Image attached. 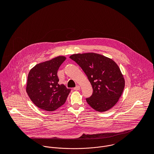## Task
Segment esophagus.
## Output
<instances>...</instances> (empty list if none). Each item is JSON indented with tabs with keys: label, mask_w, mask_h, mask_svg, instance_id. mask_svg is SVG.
<instances>
[{
	"label": "esophagus",
	"mask_w": 154,
	"mask_h": 154,
	"mask_svg": "<svg viewBox=\"0 0 154 154\" xmlns=\"http://www.w3.org/2000/svg\"><path fill=\"white\" fill-rule=\"evenodd\" d=\"M73 89H74V90H76V91H78V90L80 89V87H79V85H77L76 87H75V88H73Z\"/></svg>",
	"instance_id": "34e87169"
}]
</instances>
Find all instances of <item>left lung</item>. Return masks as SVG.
<instances>
[{
    "instance_id": "8db88e82",
    "label": "left lung",
    "mask_w": 154,
    "mask_h": 154,
    "mask_svg": "<svg viewBox=\"0 0 154 154\" xmlns=\"http://www.w3.org/2000/svg\"><path fill=\"white\" fill-rule=\"evenodd\" d=\"M70 58L82 68L92 85V94L86 98L88 104L100 112L114 106L125 85V79L116 63L94 53L75 54Z\"/></svg>"
}]
</instances>
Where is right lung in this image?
Wrapping results in <instances>:
<instances>
[{"label":"right lung","instance_id":"right-lung-1","mask_svg":"<svg viewBox=\"0 0 154 154\" xmlns=\"http://www.w3.org/2000/svg\"><path fill=\"white\" fill-rule=\"evenodd\" d=\"M65 60V56H58L37 64L30 70L26 91L38 108L52 111L65 103L70 89L58 84L57 75L59 67Z\"/></svg>","mask_w":154,"mask_h":154}]
</instances>
